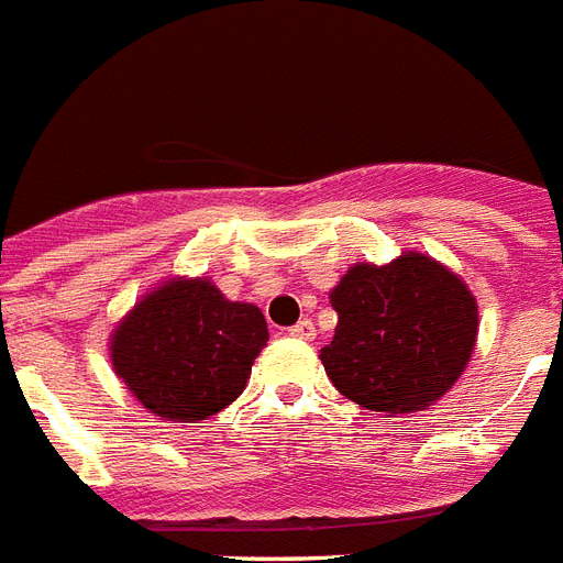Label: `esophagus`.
Instances as JSON below:
<instances>
[{
  "instance_id": "34e87169",
  "label": "esophagus",
  "mask_w": 563,
  "mask_h": 563,
  "mask_svg": "<svg viewBox=\"0 0 563 563\" xmlns=\"http://www.w3.org/2000/svg\"><path fill=\"white\" fill-rule=\"evenodd\" d=\"M290 336H296V340H313L317 336V331H313V322L310 319H299L290 331H287Z\"/></svg>"
}]
</instances>
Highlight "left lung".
I'll return each mask as SVG.
<instances>
[{
	"label": "left lung",
	"instance_id": "left-lung-1",
	"mask_svg": "<svg viewBox=\"0 0 563 563\" xmlns=\"http://www.w3.org/2000/svg\"><path fill=\"white\" fill-rule=\"evenodd\" d=\"M336 328L319 352L331 384L372 412H416L451 389L474 354L476 299L424 253L354 264L331 290Z\"/></svg>",
	"mask_w": 563,
	"mask_h": 563
}]
</instances>
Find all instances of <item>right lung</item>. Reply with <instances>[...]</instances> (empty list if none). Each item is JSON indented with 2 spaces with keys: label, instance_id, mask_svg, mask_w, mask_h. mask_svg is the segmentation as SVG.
Listing matches in <instances>:
<instances>
[{
  "label": "right lung",
  "instance_id": "1",
  "mask_svg": "<svg viewBox=\"0 0 563 563\" xmlns=\"http://www.w3.org/2000/svg\"><path fill=\"white\" fill-rule=\"evenodd\" d=\"M255 305L229 302L209 278H168L110 334V360L133 398L165 421L195 424L244 393L267 345Z\"/></svg>",
  "mask_w": 563,
  "mask_h": 563
}]
</instances>
